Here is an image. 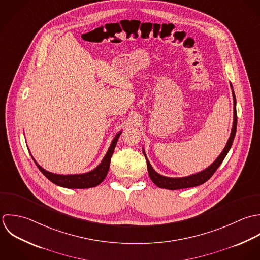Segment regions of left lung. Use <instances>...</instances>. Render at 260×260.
Returning a JSON list of instances; mask_svg holds the SVG:
<instances>
[{"instance_id": "left-lung-1", "label": "left lung", "mask_w": 260, "mask_h": 260, "mask_svg": "<svg viewBox=\"0 0 260 260\" xmlns=\"http://www.w3.org/2000/svg\"><path fill=\"white\" fill-rule=\"evenodd\" d=\"M232 87V84H231ZM232 95H233V104H234V108H233V125H232V129H231V134L230 137L228 139V142L224 148V150L222 151V153L219 155V156L215 159L214 162H212L207 169L203 170L202 172H199L197 174L188 176V177H183V178H169V177H165L161 176L159 174H157L156 171L153 169L152 165L150 164L148 157L146 156V153L144 151V155L146 156L147 159V166H148V172H149V176L151 178V180L156 184L157 187L162 188V189H168V190H179V189H186V188H191V187H196L199 185L204 184L205 182H207L208 180L213 176V174L216 172V170L219 168V166L222 164L223 159L225 158L226 155L228 154L232 143L234 141L235 138V134H236V127H237V112H236V98L234 94V91L232 89Z\"/></svg>"}]
</instances>
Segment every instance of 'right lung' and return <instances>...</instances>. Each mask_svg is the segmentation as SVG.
I'll return each instance as SVG.
<instances>
[{
  "label": "right lung",
  "instance_id": "obj_1",
  "mask_svg": "<svg viewBox=\"0 0 260 260\" xmlns=\"http://www.w3.org/2000/svg\"><path fill=\"white\" fill-rule=\"evenodd\" d=\"M120 134H121V132H119L112 140L110 147H109L107 153L105 154L102 162L94 170H92L88 173H85V174H76V175L53 174V173L44 170L40 165H38L33 156H32V158L34 159L36 166L42 172V174L57 186H60L63 188H68V189H87V188L96 187L104 181V178L106 177V175L108 173L110 159H111V156H112L114 148L116 146V143H117V140H118Z\"/></svg>",
  "mask_w": 260,
  "mask_h": 260
}]
</instances>
